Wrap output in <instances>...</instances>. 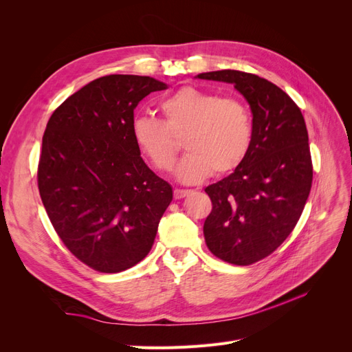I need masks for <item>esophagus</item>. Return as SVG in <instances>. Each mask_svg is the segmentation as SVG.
<instances>
[{
    "label": "esophagus",
    "instance_id": "1",
    "mask_svg": "<svg viewBox=\"0 0 352 352\" xmlns=\"http://www.w3.org/2000/svg\"><path fill=\"white\" fill-rule=\"evenodd\" d=\"M188 194H189V190H188V189H175V192H173V195H175V198H176V199L185 198Z\"/></svg>",
    "mask_w": 352,
    "mask_h": 352
}]
</instances>
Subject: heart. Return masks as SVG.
<instances>
[{
  "instance_id": "obj_1",
  "label": "heart",
  "mask_w": 352,
  "mask_h": 352,
  "mask_svg": "<svg viewBox=\"0 0 352 352\" xmlns=\"http://www.w3.org/2000/svg\"><path fill=\"white\" fill-rule=\"evenodd\" d=\"M163 122L148 116L133 119L132 140L160 172L173 168L184 138L188 154L176 167L184 184H198L212 170L225 175L247 157L252 142V117L238 98H220L216 92L186 87L160 102Z\"/></svg>"
}]
</instances>
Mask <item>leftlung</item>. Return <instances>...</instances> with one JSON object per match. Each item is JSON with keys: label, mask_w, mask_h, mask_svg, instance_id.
I'll use <instances>...</instances> for the list:
<instances>
[{"label": "left lung", "mask_w": 352, "mask_h": 352, "mask_svg": "<svg viewBox=\"0 0 352 352\" xmlns=\"http://www.w3.org/2000/svg\"><path fill=\"white\" fill-rule=\"evenodd\" d=\"M232 83L252 113V142L228 177L206 188L212 210L204 223L208 250L220 260L250 265L289 236L310 195L313 164L304 117L289 95L257 74L199 73Z\"/></svg>", "instance_id": "8db88e82"}]
</instances>
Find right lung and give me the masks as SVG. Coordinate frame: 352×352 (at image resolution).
Instances as JSON below:
<instances>
[{
    "label": "right lung",
    "instance_id": "1",
    "mask_svg": "<svg viewBox=\"0 0 352 352\" xmlns=\"http://www.w3.org/2000/svg\"><path fill=\"white\" fill-rule=\"evenodd\" d=\"M164 82L109 74L52 113L42 136L38 188L57 235L94 270L119 273L150 252L173 190L145 164L133 110Z\"/></svg>",
    "mask_w": 352,
    "mask_h": 352
}]
</instances>
